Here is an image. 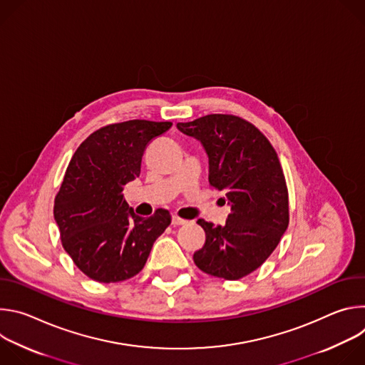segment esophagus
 <instances>
[{
  "label": "esophagus",
  "mask_w": 365,
  "mask_h": 365,
  "mask_svg": "<svg viewBox=\"0 0 365 365\" xmlns=\"http://www.w3.org/2000/svg\"><path fill=\"white\" fill-rule=\"evenodd\" d=\"M172 224H173L175 227H178V225H185V224H187V221H186V220H182V218H179V217H176V215H173Z\"/></svg>",
  "instance_id": "esophagus-1"
}]
</instances>
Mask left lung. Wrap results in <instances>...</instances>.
<instances>
[{"label":"left lung","instance_id":"8db88e82","mask_svg":"<svg viewBox=\"0 0 365 365\" xmlns=\"http://www.w3.org/2000/svg\"><path fill=\"white\" fill-rule=\"evenodd\" d=\"M178 130L196 138L210 160V183L225 192L231 214L225 225L197 220L205 245L193 254L205 273L238 280L262 266L289 225L284 175L270 141L235 115L211 114Z\"/></svg>","mask_w":365,"mask_h":365}]
</instances>
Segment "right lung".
<instances>
[{
  "label": "right lung",
  "instance_id": "right-lung-1",
  "mask_svg": "<svg viewBox=\"0 0 365 365\" xmlns=\"http://www.w3.org/2000/svg\"><path fill=\"white\" fill-rule=\"evenodd\" d=\"M170 127L145 120L111 124L92 133L71 159L53 215L65 251L92 280L115 283L138 274L170 225L166 210L135 215L123 193L140 176L147 144Z\"/></svg>",
  "mask_w": 365,
  "mask_h": 365
}]
</instances>
